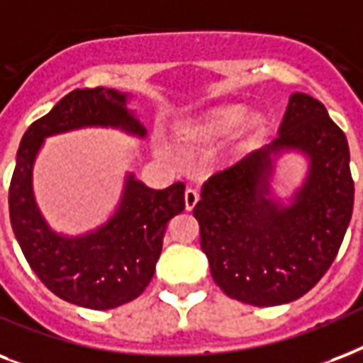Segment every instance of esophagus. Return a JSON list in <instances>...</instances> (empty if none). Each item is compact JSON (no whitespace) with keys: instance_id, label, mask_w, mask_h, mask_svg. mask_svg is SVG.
<instances>
[{"instance_id":"esophagus-1","label":"esophagus","mask_w":363,"mask_h":363,"mask_svg":"<svg viewBox=\"0 0 363 363\" xmlns=\"http://www.w3.org/2000/svg\"><path fill=\"white\" fill-rule=\"evenodd\" d=\"M196 202H199V193H196V189H191V187L185 189V208L193 210Z\"/></svg>"}]
</instances>
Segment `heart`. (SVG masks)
<instances>
[{"instance_id": "b5f03b06", "label": "heart", "mask_w": 363, "mask_h": 363, "mask_svg": "<svg viewBox=\"0 0 363 363\" xmlns=\"http://www.w3.org/2000/svg\"><path fill=\"white\" fill-rule=\"evenodd\" d=\"M244 115L238 109H229V111H220V113L208 117L202 125L196 128H189L182 134V140L185 143H193L202 138H220L231 136L244 126Z\"/></svg>"}]
</instances>
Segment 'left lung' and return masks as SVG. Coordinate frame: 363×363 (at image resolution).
Instances as JSON below:
<instances>
[{
  "instance_id": "left-lung-1",
  "label": "left lung",
  "mask_w": 363,
  "mask_h": 363,
  "mask_svg": "<svg viewBox=\"0 0 363 363\" xmlns=\"http://www.w3.org/2000/svg\"><path fill=\"white\" fill-rule=\"evenodd\" d=\"M286 150L309 159L288 205L270 195L274 161ZM354 182L345 132L324 104L289 96L278 136L202 185L193 216L216 284L254 307L296 301L330 269L352 218Z\"/></svg>"
}]
</instances>
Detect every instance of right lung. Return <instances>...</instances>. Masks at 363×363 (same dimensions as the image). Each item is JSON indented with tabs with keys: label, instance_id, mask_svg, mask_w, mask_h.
I'll use <instances>...</instances> for the list:
<instances>
[{
	"label": "right lung",
	"instance_id": "add662e5",
	"mask_svg": "<svg viewBox=\"0 0 363 363\" xmlns=\"http://www.w3.org/2000/svg\"><path fill=\"white\" fill-rule=\"evenodd\" d=\"M115 89H75L22 136L9 187L15 237L32 271L67 303L108 311L136 299L153 278L168 221L185 208V185L151 189L128 172L113 216L79 237L52 231L33 196L32 174L45 138L85 126H111L143 138L145 126Z\"/></svg>",
	"mask_w": 363,
	"mask_h": 363
}]
</instances>
